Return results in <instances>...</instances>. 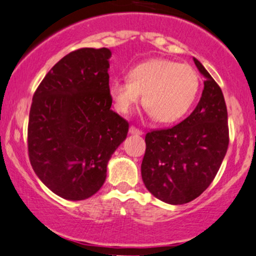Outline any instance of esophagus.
Listing matches in <instances>:
<instances>
[{"mask_svg": "<svg viewBox=\"0 0 256 256\" xmlns=\"http://www.w3.org/2000/svg\"><path fill=\"white\" fill-rule=\"evenodd\" d=\"M129 133H130V134H136V136H142V130H140L139 128L134 127V126H130V128H129Z\"/></svg>", "mask_w": 256, "mask_h": 256, "instance_id": "obj_1", "label": "esophagus"}]
</instances>
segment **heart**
<instances>
[{"label": "heart", "mask_w": 256, "mask_h": 256, "mask_svg": "<svg viewBox=\"0 0 256 256\" xmlns=\"http://www.w3.org/2000/svg\"><path fill=\"white\" fill-rule=\"evenodd\" d=\"M200 90L191 66L169 59H151L128 71V80H114L110 96L120 114H129L142 94L148 112L160 123L180 120L190 110Z\"/></svg>", "instance_id": "obj_1"}]
</instances>
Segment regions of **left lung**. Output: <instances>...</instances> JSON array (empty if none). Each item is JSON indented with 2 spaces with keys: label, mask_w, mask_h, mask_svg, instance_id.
<instances>
[{
  "label": "left lung",
  "mask_w": 256,
  "mask_h": 256,
  "mask_svg": "<svg viewBox=\"0 0 256 256\" xmlns=\"http://www.w3.org/2000/svg\"><path fill=\"white\" fill-rule=\"evenodd\" d=\"M204 90L192 114L172 128L145 136L142 176L146 188L169 204L191 202L206 190L228 148V108L216 82L197 59Z\"/></svg>",
  "instance_id": "obj_1"
}]
</instances>
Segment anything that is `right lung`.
I'll return each mask as SVG.
<instances>
[{
    "instance_id": "right-lung-1",
    "label": "right lung",
    "mask_w": 256,
    "mask_h": 256,
    "mask_svg": "<svg viewBox=\"0 0 256 256\" xmlns=\"http://www.w3.org/2000/svg\"><path fill=\"white\" fill-rule=\"evenodd\" d=\"M108 48H80L48 71L32 96L28 158L40 180L68 200L100 190L128 120L111 110Z\"/></svg>"
}]
</instances>
